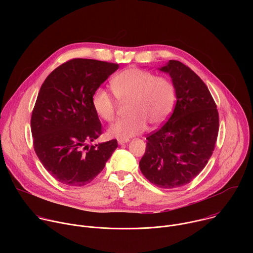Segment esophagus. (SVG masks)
I'll use <instances>...</instances> for the list:
<instances>
[{"instance_id": "obj_1", "label": "esophagus", "mask_w": 253, "mask_h": 253, "mask_svg": "<svg viewBox=\"0 0 253 253\" xmlns=\"http://www.w3.org/2000/svg\"><path fill=\"white\" fill-rule=\"evenodd\" d=\"M129 140H124V139H118V144H120V145H123V144L125 143H128Z\"/></svg>"}]
</instances>
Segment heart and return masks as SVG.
<instances>
[{
    "instance_id": "1",
    "label": "heart",
    "mask_w": 253,
    "mask_h": 253,
    "mask_svg": "<svg viewBox=\"0 0 253 253\" xmlns=\"http://www.w3.org/2000/svg\"><path fill=\"white\" fill-rule=\"evenodd\" d=\"M112 90L119 101H129V116L117 120L108 128L110 137L129 140L147 128L158 127L170 115L175 101V90L170 81L156 77L147 71L129 68L111 81ZM95 113L104 121L115 117L116 101L104 88H98L92 96Z\"/></svg>"
}]
</instances>
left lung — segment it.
I'll return each mask as SVG.
<instances>
[{
  "label": "left lung",
  "mask_w": 253,
  "mask_h": 253,
  "mask_svg": "<svg viewBox=\"0 0 253 253\" xmlns=\"http://www.w3.org/2000/svg\"><path fill=\"white\" fill-rule=\"evenodd\" d=\"M158 70L170 76L176 104L167 122L146 138L139 167L151 183L172 189L189 183L207 164L219 117L207 86L190 68L170 60Z\"/></svg>",
  "instance_id": "8db88e82"
}]
</instances>
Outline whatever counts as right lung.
<instances>
[{"label": "right lung", "instance_id": "right-lung-1", "mask_svg": "<svg viewBox=\"0 0 253 253\" xmlns=\"http://www.w3.org/2000/svg\"><path fill=\"white\" fill-rule=\"evenodd\" d=\"M118 64L73 59L58 68L41 86L31 118L34 149L60 183L84 186L104 169L117 140L89 146L102 133L92 107L93 93Z\"/></svg>", "mask_w": 253, "mask_h": 253}]
</instances>
